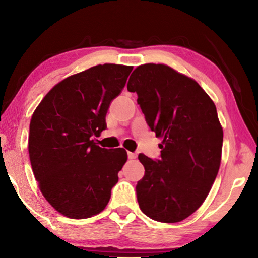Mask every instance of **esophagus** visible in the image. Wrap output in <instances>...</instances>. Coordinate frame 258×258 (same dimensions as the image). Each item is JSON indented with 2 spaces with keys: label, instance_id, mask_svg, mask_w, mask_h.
I'll list each match as a JSON object with an SVG mask.
<instances>
[{
  "label": "esophagus",
  "instance_id": "34e87169",
  "mask_svg": "<svg viewBox=\"0 0 258 258\" xmlns=\"http://www.w3.org/2000/svg\"><path fill=\"white\" fill-rule=\"evenodd\" d=\"M127 156H128L130 160H134V159L138 158V154L134 153V152H127Z\"/></svg>",
  "mask_w": 258,
  "mask_h": 258
}]
</instances>
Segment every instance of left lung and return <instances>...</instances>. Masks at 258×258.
Listing matches in <instances>:
<instances>
[{"mask_svg": "<svg viewBox=\"0 0 258 258\" xmlns=\"http://www.w3.org/2000/svg\"><path fill=\"white\" fill-rule=\"evenodd\" d=\"M127 90L163 138L160 159L139 155L145 169L136 184L139 206L151 219L178 223L204 203L218 173L224 133L216 106L198 83L165 64L139 66Z\"/></svg>", "mask_w": 258, "mask_h": 258, "instance_id": "8db88e82", "label": "left lung"}]
</instances>
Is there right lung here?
Instances as JSON below:
<instances>
[{
	"instance_id": "right-lung-1",
	"label": "right lung",
	"mask_w": 258,
	"mask_h": 258,
	"mask_svg": "<svg viewBox=\"0 0 258 258\" xmlns=\"http://www.w3.org/2000/svg\"><path fill=\"white\" fill-rule=\"evenodd\" d=\"M133 67L105 63L63 79L32 115L29 156L44 198L60 214L89 218L108 204L123 148L103 149L94 136L106 130V114Z\"/></svg>"
}]
</instances>
